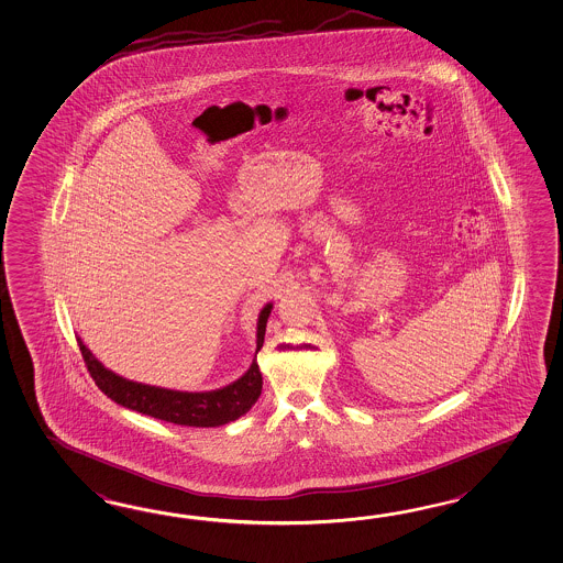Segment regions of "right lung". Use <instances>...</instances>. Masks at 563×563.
I'll return each instance as SVG.
<instances>
[{"mask_svg":"<svg viewBox=\"0 0 563 563\" xmlns=\"http://www.w3.org/2000/svg\"><path fill=\"white\" fill-rule=\"evenodd\" d=\"M271 311H273V302H268L258 314L256 353L263 347L266 321L271 317ZM78 347L82 351L88 372L104 396H109L111 400L125 406L129 410H135L172 424L213 428V426L234 422L240 416L251 410L263 391V374L256 363V355L252 360L249 372L224 388L212 389V391H179V389L157 388V386L126 379L123 375H117L111 369H107L92 355V351L82 343V339H78Z\"/></svg>","mask_w":563,"mask_h":563,"instance_id":"obj_1","label":"right lung"}]
</instances>
